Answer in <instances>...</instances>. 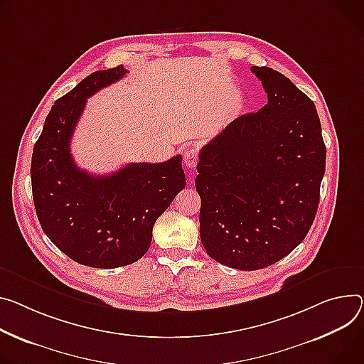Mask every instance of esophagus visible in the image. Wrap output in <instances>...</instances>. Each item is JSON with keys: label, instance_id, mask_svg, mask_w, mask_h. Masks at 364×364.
Listing matches in <instances>:
<instances>
[{"label": "esophagus", "instance_id": "obj_1", "mask_svg": "<svg viewBox=\"0 0 364 364\" xmlns=\"http://www.w3.org/2000/svg\"><path fill=\"white\" fill-rule=\"evenodd\" d=\"M197 162H199V151L196 148H190L184 152V164L187 168H194Z\"/></svg>", "mask_w": 364, "mask_h": 364}]
</instances>
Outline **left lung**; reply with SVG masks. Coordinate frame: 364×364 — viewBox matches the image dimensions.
I'll use <instances>...</instances> for the list:
<instances>
[{"label":"left lung","mask_w":364,"mask_h":364,"mask_svg":"<svg viewBox=\"0 0 364 364\" xmlns=\"http://www.w3.org/2000/svg\"><path fill=\"white\" fill-rule=\"evenodd\" d=\"M251 71L267 105L230 122L202 148L194 183L206 252L245 272L272 266L305 240L326 158L311 98L272 68Z\"/></svg>","instance_id":"obj_1"}]
</instances>
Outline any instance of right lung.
Listing matches in <instances>:
<instances>
[{
    "label": "right lung",
    "instance_id": "add662e5",
    "mask_svg": "<svg viewBox=\"0 0 364 364\" xmlns=\"http://www.w3.org/2000/svg\"><path fill=\"white\" fill-rule=\"evenodd\" d=\"M127 71H95L55 102L31 155V191L48 238L71 259L116 269L149 250L155 220L186 187L181 155L161 164L134 162L109 176L77 167L70 144L87 98Z\"/></svg>",
    "mask_w": 364,
    "mask_h": 364
}]
</instances>
